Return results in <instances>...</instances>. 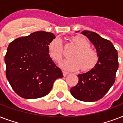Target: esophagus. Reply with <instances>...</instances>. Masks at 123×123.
<instances>
[{"mask_svg":"<svg viewBox=\"0 0 123 123\" xmlns=\"http://www.w3.org/2000/svg\"><path fill=\"white\" fill-rule=\"evenodd\" d=\"M62 73H63L64 77H66V75L69 74V73H68V72H67V71H62Z\"/></svg>","mask_w":123,"mask_h":123,"instance_id":"34e87169","label":"esophagus"}]
</instances>
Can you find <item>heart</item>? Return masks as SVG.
<instances>
[{
	"label": "heart",
	"instance_id": "b5f03b06",
	"mask_svg": "<svg viewBox=\"0 0 123 123\" xmlns=\"http://www.w3.org/2000/svg\"><path fill=\"white\" fill-rule=\"evenodd\" d=\"M73 42L78 50L73 54L72 59L64 61L61 66L68 71H76L81 68L82 71H89L97 63L98 56L96 51L90 48L89 42L84 37L75 36ZM50 57L57 62H60L63 57V45L59 37H55L48 45Z\"/></svg>",
	"mask_w": 123,
	"mask_h": 123
}]
</instances>
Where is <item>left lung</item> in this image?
<instances>
[{"label":"left lung","instance_id":"1","mask_svg":"<svg viewBox=\"0 0 123 123\" xmlns=\"http://www.w3.org/2000/svg\"><path fill=\"white\" fill-rule=\"evenodd\" d=\"M81 33L95 47L98 60L90 71L77 75L79 82L71 88L70 92L73 97L80 101H98L105 96L115 82L119 67L117 51L111 41L94 32L84 31Z\"/></svg>","mask_w":123,"mask_h":123}]
</instances>
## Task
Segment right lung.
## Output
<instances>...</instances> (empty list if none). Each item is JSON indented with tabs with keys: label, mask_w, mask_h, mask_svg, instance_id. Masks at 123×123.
<instances>
[{
	"label": "right lung",
	"mask_w": 123,
	"mask_h": 123,
	"mask_svg": "<svg viewBox=\"0 0 123 123\" xmlns=\"http://www.w3.org/2000/svg\"><path fill=\"white\" fill-rule=\"evenodd\" d=\"M54 34L37 31L14 39L5 55L7 79L18 95L36 99L47 95L56 79L63 77L52 61L48 45Z\"/></svg>",
	"instance_id": "1"
}]
</instances>
